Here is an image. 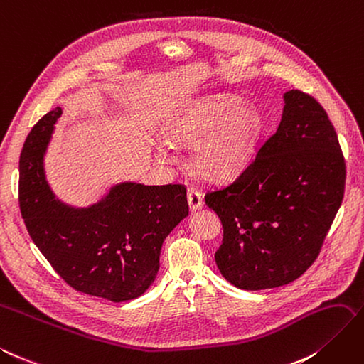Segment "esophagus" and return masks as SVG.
<instances>
[{"label":"esophagus","instance_id":"1","mask_svg":"<svg viewBox=\"0 0 364 364\" xmlns=\"http://www.w3.org/2000/svg\"><path fill=\"white\" fill-rule=\"evenodd\" d=\"M186 194H188V203H190V208H191L193 211L202 208V205H203V196H202V191H200V190L194 188V186H188V193H186Z\"/></svg>","mask_w":364,"mask_h":364}]
</instances>
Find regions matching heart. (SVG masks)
Here are the masks:
<instances>
[{
	"mask_svg": "<svg viewBox=\"0 0 364 364\" xmlns=\"http://www.w3.org/2000/svg\"><path fill=\"white\" fill-rule=\"evenodd\" d=\"M259 129V116L245 109L243 100L222 95L182 107L166 122L165 137L171 145L193 144V168L208 181H225L247 164ZM156 158L174 162L165 142L156 146Z\"/></svg>",
	"mask_w": 364,
	"mask_h": 364,
	"instance_id": "heart-1",
	"label": "heart"
}]
</instances>
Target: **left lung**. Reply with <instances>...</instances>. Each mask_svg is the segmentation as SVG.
<instances>
[{
  "mask_svg": "<svg viewBox=\"0 0 364 364\" xmlns=\"http://www.w3.org/2000/svg\"><path fill=\"white\" fill-rule=\"evenodd\" d=\"M345 183V156L326 110L292 88L276 133L237 178L205 194L223 227L214 254L222 276L251 291L299 279L318 257Z\"/></svg>",
  "mask_w": 364,
  "mask_h": 364,
  "instance_id": "1",
  "label": "left lung"
}]
</instances>
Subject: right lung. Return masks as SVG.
Wrapping results in <instances>:
<instances>
[{"instance_id": "obj_1", "label": "right lung", "mask_w": 364, "mask_h": 364, "mask_svg": "<svg viewBox=\"0 0 364 364\" xmlns=\"http://www.w3.org/2000/svg\"><path fill=\"white\" fill-rule=\"evenodd\" d=\"M61 109L28 133L19 158V210L39 251L68 287L112 301L139 297L159 271L166 235L188 215L182 183H121L88 208L60 205L48 188L43 156Z\"/></svg>"}]
</instances>
